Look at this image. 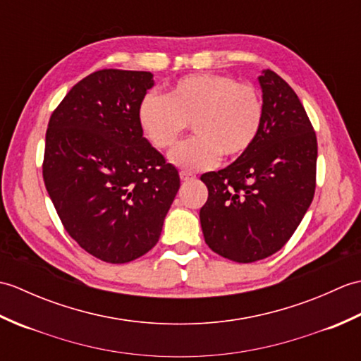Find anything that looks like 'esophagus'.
<instances>
[{
	"label": "esophagus",
	"mask_w": 361,
	"mask_h": 361,
	"mask_svg": "<svg viewBox=\"0 0 361 361\" xmlns=\"http://www.w3.org/2000/svg\"><path fill=\"white\" fill-rule=\"evenodd\" d=\"M180 178H181L183 181L194 180V178H195V175H194V173H190V172H188V171H181V172H180Z\"/></svg>",
	"instance_id": "obj_1"
}]
</instances>
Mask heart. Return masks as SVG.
I'll use <instances>...</instances> for the list:
<instances>
[{"instance_id":"heart-1","label":"heart","mask_w":361,"mask_h":361,"mask_svg":"<svg viewBox=\"0 0 361 361\" xmlns=\"http://www.w3.org/2000/svg\"><path fill=\"white\" fill-rule=\"evenodd\" d=\"M144 135L153 147L171 149L192 124L197 136L175 147V166L200 171L220 155L239 158L257 140L264 105L257 90L229 75L198 73L176 80L164 96L149 93L137 110Z\"/></svg>"}]
</instances>
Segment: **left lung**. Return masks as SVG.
Returning a JSON list of instances; mask_svg holds the SVG:
<instances>
[{
	"label": "left lung",
	"instance_id": "left-lung-1",
	"mask_svg": "<svg viewBox=\"0 0 361 361\" xmlns=\"http://www.w3.org/2000/svg\"><path fill=\"white\" fill-rule=\"evenodd\" d=\"M264 121L245 155L200 180L208 200L200 224L208 247L250 264L279 251L307 212L315 194L317 135L299 97L271 70L259 75Z\"/></svg>",
	"mask_w": 361,
	"mask_h": 361
}]
</instances>
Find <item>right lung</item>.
Returning a JSON list of instances; mask_svg holds the SVG:
<instances>
[{
    "mask_svg": "<svg viewBox=\"0 0 361 361\" xmlns=\"http://www.w3.org/2000/svg\"><path fill=\"white\" fill-rule=\"evenodd\" d=\"M149 71L101 70L70 90L46 130L43 180L60 220L91 256L127 264L155 247L180 189L142 136Z\"/></svg>",
    "mask_w": 361,
    "mask_h": 361,
    "instance_id": "1",
    "label": "right lung"
}]
</instances>
